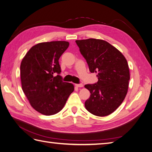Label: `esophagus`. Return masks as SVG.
I'll use <instances>...</instances> for the list:
<instances>
[{
    "instance_id": "34e87169",
    "label": "esophagus",
    "mask_w": 152,
    "mask_h": 152,
    "mask_svg": "<svg viewBox=\"0 0 152 152\" xmlns=\"http://www.w3.org/2000/svg\"><path fill=\"white\" fill-rule=\"evenodd\" d=\"M76 86L77 87H83V85L82 83H80V84H75Z\"/></svg>"
}]
</instances>
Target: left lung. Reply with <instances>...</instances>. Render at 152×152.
Here are the masks:
<instances>
[{"mask_svg": "<svg viewBox=\"0 0 152 152\" xmlns=\"http://www.w3.org/2000/svg\"><path fill=\"white\" fill-rule=\"evenodd\" d=\"M76 43L89 71L97 73L98 79L94 84L85 85L91 94L85 107L95 115H109L120 106L127 94L130 71L126 58L103 40L88 38L76 40Z\"/></svg>", "mask_w": 152, "mask_h": 152, "instance_id": "obj_1", "label": "left lung"}]
</instances>
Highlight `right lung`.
I'll list each match as a JSON object with an SVG mask.
<instances>
[{
    "instance_id": "obj_1",
    "label": "right lung",
    "mask_w": 152,
    "mask_h": 152,
    "mask_svg": "<svg viewBox=\"0 0 152 152\" xmlns=\"http://www.w3.org/2000/svg\"><path fill=\"white\" fill-rule=\"evenodd\" d=\"M69 45L65 41L40 43L29 50L21 62L23 92L34 109L44 115L59 112L75 90L60 75L58 60Z\"/></svg>"
}]
</instances>
